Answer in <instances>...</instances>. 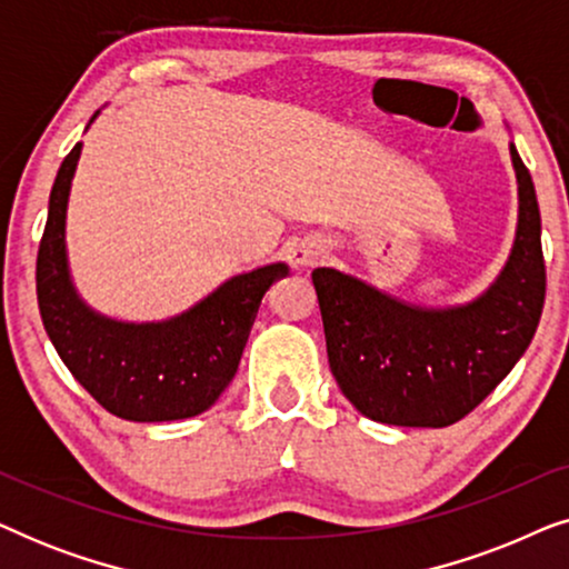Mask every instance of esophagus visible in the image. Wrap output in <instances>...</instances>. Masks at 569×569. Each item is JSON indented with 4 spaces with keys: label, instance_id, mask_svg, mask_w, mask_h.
<instances>
[{
    "label": "esophagus",
    "instance_id": "1",
    "mask_svg": "<svg viewBox=\"0 0 569 569\" xmlns=\"http://www.w3.org/2000/svg\"><path fill=\"white\" fill-rule=\"evenodd\" d=\"M323 243H318L313 238H300L290 246V259L292 263H298V267H313V263L323 259Z\"/></svg>",
    "mask_w": 569,
    "mask_h": 569
}]
</instances>
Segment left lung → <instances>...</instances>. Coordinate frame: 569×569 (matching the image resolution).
<instances>
[{
	"label": "left lung",
	"instance_id": "1",
	"mask_svg": "<svg viewBox=\"0 0 569 569\" xmlns=\"http://www.w3.org/2000/svg\"><path fill=\"white\" fill-rule=\"evenodd\" d=\"M518 228L492 284L463 306L427 308L339 269H313L326 352L349 403L396 427H448L516 368L539 326L547 269L531 173L510 142Z\"/></svg>",
	"mask_w": 569,
	"mask_h": 569
}]
</instances>
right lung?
I'll return each mask as SVG.
<instances>
[{
    "instance_id": "1",
    "label": "right lung",
    "mask_w": 569,
    "mask_h": 569,
    "mask_svg": "<svg viewBox=\"0 0 569 569\" xmlns=\"http://www.w3.org/2000/svg\"><path fill=\"white\" fill-rule=\"evenodd\" d=\"M80 152L82 142H77L61 162L38 248L36 292L43 329L77 383L111 415L129 422L197 417L236 378L261 298L290 274V267L277 261L230 277L166 321L134 323L98 313L77 292L67 259V204Z\"/></svg>"
}]
</instances>
